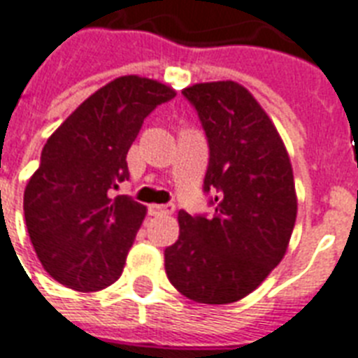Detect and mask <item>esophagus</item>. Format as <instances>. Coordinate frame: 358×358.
<instances>
[{
    "label": "esophagus",
    "mask_w": 358,
    "mask_h": 358,
    "mask_svg": "<svg viewBox=\"0 0 358 358\" xmlns=\"http://www.w3.org/2000/svg\"><path fill=\"white\" fill-rule=\"evenodd\" d=\"M174 212V204L169 202V204H152L150 213L152 215H171Z\"/></svg>",
    "instance_id": "1"
}]
</instances>
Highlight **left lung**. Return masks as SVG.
I'll return each mask as SVG.
<instances>
[{"label":"left lung","instance_id":"left-lung-1","mask_svg":"<svg viewBox=\"0 0 358 358\" xmlns=\"http://www.w3.org/2000/svg\"><path fill=\"white\" fill-rule=\"evenodd\" d=\"M182 94L206 134L204 193H213L215 213H178L165 271L187 299L229 305L258 288L286 255L297 217L294 171L277 128L245 87L212 81Z\"/></svg>","mask_w":358,"mask_h":358}]
</instances>
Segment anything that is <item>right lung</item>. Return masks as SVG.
<instances>
[{
    "label": "right lung",
    "mask_w": 358,
    "mask_h": 358,
    "mask_svg": "<svg viewBox=\"0 0 358 358\" xmlns=\"http://www.w3.org/2000/svg\"><path fill=\"white\" fill-rule=\"evenodd\" d=\"M174 96L159 81L117 78L42 148L24 193L25 224L44 269L66 288L98 292L122 275L146 208L111 189L129 178L126 156L146 117Z\"/></svg>",
    "instance_id": "1"
}]
</instances>
